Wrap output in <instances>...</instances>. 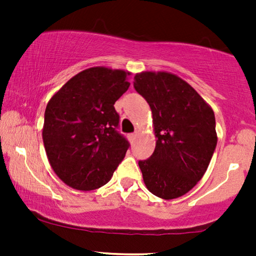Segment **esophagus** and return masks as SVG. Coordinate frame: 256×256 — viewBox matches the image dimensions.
I'll use <instances>...</instances> for the list:
<instances>
[{
	"mask_svg": "<svg viewBox=\"0 0 256 256\" xmlns=\"http://www.w3.org/2000/svg\"><path fill=\"white\" fill-rule=\"evenodd\" d=\"M136 136H138V134H136V132H134V134H129V135H128L129 141H130V142H134V141H135V138H136Z\"/></svg>",
	"mask_w": 256,
	"mask_h": 256,
	"instance_id": "obj_1",
	"label": "esophagus"
}]
</instances>
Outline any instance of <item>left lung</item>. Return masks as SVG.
I'll return each mask as SVG.
<instances>
[{
    "label": "left lung",
    "mask_w": 256,
    "mask_h": 256,
    "mask_svg": "<svg viewBox=\"0 0 256 256\" xmlns=\"http://www.w3.org/2000/svg\"><path fill=\"white\" fill-rule=\"evenodd\" d=\"M134 88L152 113L156 146L140 160L143 182L152 194L170 200L188 194L202 180L218 136L211 106L174 73H136Z\"/></svg>",
    "instance_id": "8db88e82"
}]
</instances>
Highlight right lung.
Wrapping results in <instances>:
<instances>
[{
  "label": "right lung",
  "mask_w": 256,
  "mask_h": 256,
  "mask_svg": "<svg viewBox=\"0 0 256 256\" xmlns=\"http://www.w3.org/2000/svg\"><path fill=\"white\" fill-rule=\"evenodd\" d=\"M124 70L104 66L72 76L48 102L43 142L54 174L76 190L107 184L126 156L129 143L115 130L114 104L130 84Z\"/></svg>",
  "instance_id": "1"
}]
</instances>
